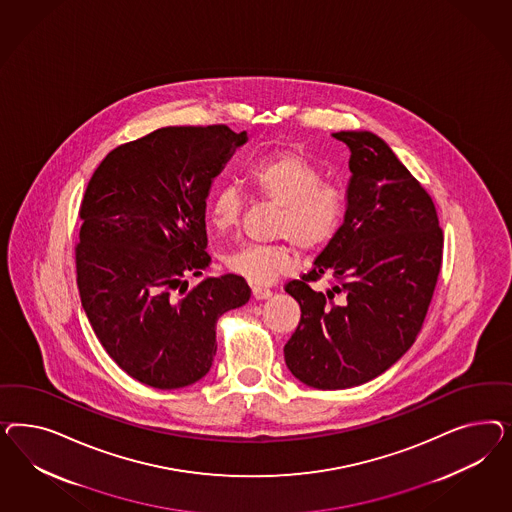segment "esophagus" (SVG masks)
<instances>
[{"instance_id": "1", "label": "esophagus", "mask_w": 512, "mask_h": 512, "mask_svg": "<svg viewBox=\"0 0 512 512\" xmlns=\"http://www.w3.org/2000/svg\"><path fill=\"white\" fill-rule=\"evenodd\" d=\"M270 296H272L270 289H266V287H253V298L266 300V298H270Z\"/></svg>"}]
</instances>
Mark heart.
Instances as JSON below:
<instances>
[{
  "label": "heart",
  "instance_id": "obj_1",
  "mask_svg": "<svg viewBox=\"0 0 512 512\" xmlns=\"http://www.w3.org/2000/svg\"><path fill=\"white\" fill-rule=\"evenodd\" d=\"M257 193L279 206L276 236L287 240L276 246H244L227 257V268L253 285H270L295 266V242L302 251L325 248L334 238L343 216L340 189L321 182V172L308 157L279 152L257 161L248 174ZM242 195L234 186H223L212 202V223L231 231L240 223Z\"/></svg>",
  "mask_w": 512,
  "mask_h": 512
}]
</instances>
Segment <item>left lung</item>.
<instances>
[{
  "mask_svg": "<svg viewBox=\"0 0 512 512\" xmlns=\"http://www.w3.org/2000/svg\"><path fill=\"white\" fill-rule=\"evenodd\" d=\"M332 137L351 150L343 225L310 272L285 285L302 311L285 364L321 390L368 383L407 353L443 259L434 201L387 142L370 131ZM323 275L333 289L313 292L310 281Z\"/></svg>",
  "mask_w": 512,
  "mask_h": 512,
  "instance_id": "1",
  "label": "left lung"
}]
</instances>
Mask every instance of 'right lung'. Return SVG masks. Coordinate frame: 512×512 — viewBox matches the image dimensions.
Wrapping results in <instances>:
<instances>
[{
  "instance_id": "add662e5",
  "label": "right lung",
  "mask_w": 512,
  "mask_h": 512,
  "mask_svg": "<svg viewBox=\"0 0 512 512\" xmlns=\"http://www.w3.org/2000/svg\"><path fill=\"white\" fill-rule=\"evenodd\" d=\"M248 133L161 127L114 148L80 204L75 248L82 308L109 357L148 387L197 383L216 357L217 319L251 296L236 274L202 279L206 197Z\"/></svg>"
}]
</instances>
